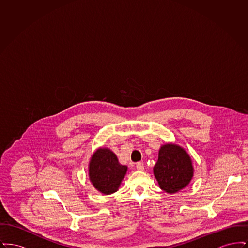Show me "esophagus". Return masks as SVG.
Returning <instances> with one entry per match:
<instances>
[{"label": "esophagus", "mask_w": 248, "mask_h": 248, "mask_svg": "<svg viewBox=\"0 0 248 248\" xmlns=\"http://www.w3.org/2000/svg\"><path fill=\"white\" fill-rule=\"evenodd\" d=\"M136 167H137V169H138V170L142 171V170L144 169V165H143V163H141V162H139V163H137Z\"/></svg>", "instance_id": "1"}]
</instances>
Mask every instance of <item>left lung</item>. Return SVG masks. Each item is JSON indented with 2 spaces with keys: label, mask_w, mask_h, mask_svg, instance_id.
I'll use <instances>...</instances> for the list:
<instances>
[{
  "label": "left lung",
  "mask_w": 248,
  "mask_h": 248,
  "mask_svg": "<svg viewBox=\"0 0 248 248\" xmlns=\"http://www.w3.org/2000/svg\"><path fill=\"white\" fill-rule=\"evenodd\" d=\"M154 173L161 189L175 193L189 184L193 176V167L189 154L181 147L166 144L159 151Z\"/></svg>",
  "instance_id": "1"
}]
</instances>
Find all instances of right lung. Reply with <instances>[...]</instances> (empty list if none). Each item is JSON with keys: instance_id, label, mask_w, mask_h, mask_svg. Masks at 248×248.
<instances>
[{"instance_id": "add662e5", "label": "right lung", "mask_w": 248, "mask_h": 248, "mask_svg": "<svg viewBox=\"0 0 248 248\" xmlns=\"http://www.w3.org/2000/svg\"><path fill=\"white\" fill-rule=\"evenodd\" d=\"M127 166L119 164L116 155L108 149H98L89 164V177L94 188L104 194L118 189Z\"/></svg>"}]
</instances>
